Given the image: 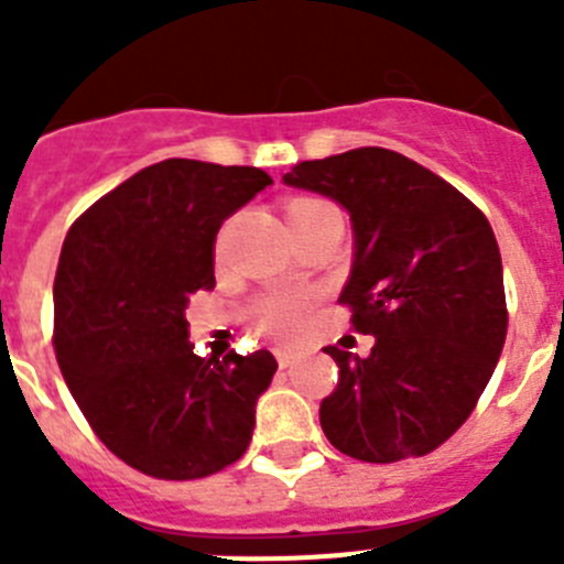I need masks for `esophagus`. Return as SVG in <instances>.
Instances as JSON below:
<instances>
[{"label": "esophagus", "mask_w": 564, "mask_h": 564, "mask_svg": "<svg viewBox=\"0 0 564 564\" xmlns=\"http://www.w3.org/2000/svg\"><path fill=\"white\" fill-rule=\"evenodd\" d=\"M276 361H279V367H293V364L299 361V352L276 350Z\"/></svg>", "instance_id": "esophagus-1"}]
</instances>
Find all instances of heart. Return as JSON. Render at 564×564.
<instances>
[{
	"mask_svg": "<svg viewBox=\"0 0 564 564\" xmlns=\"http://www.w3.org/2000/svg\"><path fill=\"white\" fill-rule=\"evenodd\" d=\"M318 208H327V203L299 197V200L288 203V220L305 217V214L318 212ZM302 318H305V307H302L299 299H271V302L259 307V325L265 327L268 333H276V336L296 333L302 327Z\"/></svg>",
	"mask_w": 564,
	"mask_h": 564,
	"instance_id": "b5f03b06",
	"label": "heart"
}]
</instances>
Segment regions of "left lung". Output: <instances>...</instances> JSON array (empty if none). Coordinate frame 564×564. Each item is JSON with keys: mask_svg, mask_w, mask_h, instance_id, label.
<instances>
[{"mask_svg": "<svg viewBox=\"0 0 564 564\" xmlns=\"http://www.w3.org/2000/svg\"><path fill=\"white\" fill-rule=\"evenodd\" d=\"M282 183L350 214L338 302L376 338L367 358L327 347L338 364L318 410L327 441L364 463L430 455L471 415L506 341L495 231L455 186L381 147L296 163Z\"/></svg>", "mask_w": 564, "mask_h": 564, "instance_id": "obj_1", "label": "left lung"}]
</instances>
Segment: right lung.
Listing matches in <instances>:
<instances>
[{"label":"right lung","instance_id":"1","mask_svg":"<svg viewBox=\"0 0 564 564\" xmlns=\"http://www.w3.org/2000/svg\"><path fill=\"white\" fill-rule=\"evenodd\" d=\"M262 169L172 158L73 223L58 257L56 358L112 455L161 480H197L246 455L276 358H200L188 296L214 288L223 220L271 186Z\"/></svg>","mask_w":564,"mask_h":564}]
</instances>
